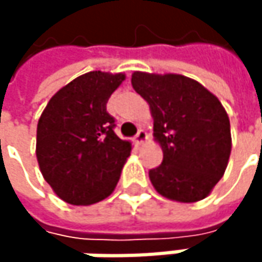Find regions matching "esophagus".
<instances>
[{"mask_svg": "<svg viewBox=\"0 0 262 262\" xmlns=\"http://www.w3.org/2000/svg\"><path fill=\"white\" fill-rule=\"evenodd\" d=\"M145 139H147V133H145L144 129H139L138 133L135 135V142H136V144H142Z\"/></svg>", "mask_w": 262, "mask_h": 262, "instance_id": "1", "label": "esophagus"}]
</instances>
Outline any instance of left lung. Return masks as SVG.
Here are the masks:
<instances>
[{"instance_id":"obj_1","label":"left lung","mask_w":262,"mask_h":262,"mask_svg":"<svg viewBox=\"0 0 262 262\" xmlns=\"http://www.w3.org/2000/svg\"><path fill=\"white\" fill-rule=\"evenodd\" d=\"M133 89L151 107L162 164L148 171L155 189L167 199L192 203L205 199L228 167L229 117L215 95L179 74L133 73Z\"/></svg>"}]
</instances>
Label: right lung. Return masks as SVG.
<instances>
[{
    "label": "right lung",
    "instance_id": "add662e5",
    "mask_svg": "<svg viewBox=\"0 0 262 262\" xmlns=\"http://www.w3.org/2000/svg\"><path fill=\"white\" fill-rule=\"evenodd\" d=\"M123 80L124 74L86 73L63 86L39 118V168L67 203H97L118 183L132 145L117 136L106 104Z\"/></svg>",
    "mask_w": 262,
    "mask_h": 262
}]
</instances>
